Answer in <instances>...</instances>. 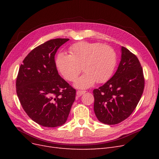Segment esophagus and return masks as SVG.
<instances>
[{"label":"esophagus","mask_w":159,"mask_h":159,"mask_svg":"<svg viewBox=\"0 0 159 159\" xmlns=\"http://www.w3.org/2000/svg\"><path fill=\"white\" fill-rule=\"evenodd\" d=\"M86 92V91H82V90H78L77 91V95L78 96H81L83 94H84Z\"/></svg>","instance_id":"1"}]
</instances>
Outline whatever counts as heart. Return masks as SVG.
<instances>
[{
    "label": "heart",
    "mask_w": 159,
    "mask_h": 159,
    "mask_svg": "<svg viewBox=\"0 0 159 159\" xmlns=\"http://www.w3.org/2000/svg\"><path fill=\"white\" fill-rule=\"evenodd\" d=\"M70 55L60 52L56 55L57 69L68 81H73L80 75L81 67L85 73L75 81L78 88H88L96 81L106 82L113 74L117 55L111 47L99 42H79L70 46Z\"/></svg>",
    "instance_id": "heart-1"
}]
</instances>
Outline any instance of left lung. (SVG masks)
I'll return each mask as SVG.
<instances>
[{
  "instance_id": "left-lung-1",
  "label": "left lung",
  "mask_w": 159,
  "mask_h": 159,
  "mask_svg": "<svg viewBox=\"0 0 159 159\" xmlns=\"http://www.w3.org/2000/svg\"><path fill=\"white\" fill-rule=\"evenodd\" d=\"M145 87L143 71L137 57L121 47V60L109 81L93 91L94 112L100 122L121 123L129 117L140 100Z\"/></svg>"
}]
</instances>
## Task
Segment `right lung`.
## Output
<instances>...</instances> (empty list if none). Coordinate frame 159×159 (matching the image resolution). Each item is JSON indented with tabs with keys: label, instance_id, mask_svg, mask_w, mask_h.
I'll return each mask as SVG.
<instances>
[{
	"label": "right lung",
	"instance_id": "add662e5",
	"mask_svg": "<svg viewBox=\"0 0 159 159\" xmlns=\"http://www.w3.org/2000/svg\"><path fill=\"white\" fill-rule=\"evenodd\" d=\"M68 38H56L33 49L24 59L16 81V93L32 120L46 127L67 121L75 99V89L57 72L54 56Z\"/></svg>",
	"mask_w": 159,
	"mask_h": 159
}]
</instances>
